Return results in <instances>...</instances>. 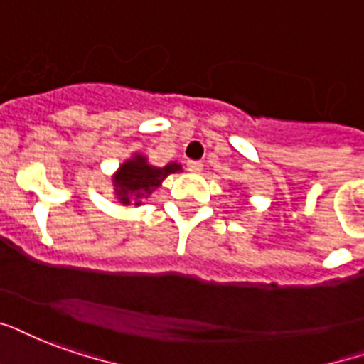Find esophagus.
<instances>
[{
  "label": "esophagus",
  "instance_id": "esophagus-1",
  "mask_svg": "<svg viewBox=\"0 0 364 364\" xmlns=\"http://www.w3.org/2000/svg\"><path fill=\"white\" fill-rule=\"evenodd\" d=\"M188 171L193 172V174H199V172L203 171V163L201 161H190L188 163Z\"/></svg>",
  "mask_w": 364,
  "mask_h": 364
}]
</instances>
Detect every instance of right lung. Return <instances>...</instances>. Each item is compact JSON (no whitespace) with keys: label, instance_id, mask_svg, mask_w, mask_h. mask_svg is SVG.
Returning <instances> with one entry per match:
<instances>
[{"label":"right lung","instance_id":"1","mask_svg":"<svg viewBox=\"0 0 364 364\" xmlns=\"http://www.w3.org/2000/svg\"><path fill=\"white\" fill-rule=\"evenodd\" d=\"M182 172V165L172 161L165 166H155L149 163L144 153H132L111 176L114 198L122 205L140 207L151 198V193L163 184L168 174Z\"/></svg>","mask_w":364,"mask_h":364}]
</instances>
